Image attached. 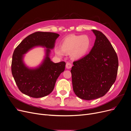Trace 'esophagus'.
I'll return each mask as SVG.
<instances>
[{
    "label": "esophagus",
    "instance_id": "obj_1",
    "mask_svg": "<svg viewBox=\"0 0 131 131\" xmlns=\"http://www.w3.org/2000/svg\"><path fill=\"white\" fill-rule=\"evenodd\" d=\"M72 64H71L70 62H67L66 64V67L67 68V69H71V68L72 67Z\"/></svg>",
    "mask_w": 131,
    "mask_h": 131
}]
</instances>
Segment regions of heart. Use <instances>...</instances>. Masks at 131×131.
<instances>
[{
	"mask_svg": "<svg viewBox=\"0 0 131 131\" xmlns=\"http://www.w3.org/2000/svg\"><path fill=\"white\" fill-rule=\"evenodd\" d=\"M90 45V39L87 35H70L62 39L61 47L54 48V52L59 57L70 53L72 59H78L87 53Z\"/></svg>",
	"mask_w": 131,
	"mask_h": 131,
	"instance_id": "heart-1",
	"label": "heart"
}]
</instances>
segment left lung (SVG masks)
I'll return each mask as SVG.
<instances>
[{"instance_id":"obj_1","label":"left lung","mask_w":131,"mask_h":131,"mask_svg":"<svg viewBox=\"0 0 131 131\" xmlns=\"http://www.w3.org/2000/svg\"><path fill=\"white\" fill-rule=\"evenodd\" d=\"M92 31L96 36L93 48L74 61L71 70L74 92L85 100L105 95L116 81L118 68V57L110 41L102 32Z\"/></svg>"}]
</instances>
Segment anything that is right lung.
Returning a JSON list of instances; mask_svg holds the SVG:
<instances>
[{
    "label": "right lung",
    "instance_id": "add662e5",
    "mask_svg": "<svg viewBox=\"0 0 131 131\" xmlns=\"http://www.w3.org/2000/svg\"><path fill=\"white\" fill-rule=\"evenodd\" d=\"M59 35L51 32L37 31L26 37L13 54L11 70L15 83L21 92L34 98L47 96L52 92L57 79L65 70L66 63H54L49 56ZM36 46L46 48L45 59L36 68H29L23 61L24 55Z\"/></svg>",
    "mask_w": 131,
    "mask_h": 131
}]
</instances>
